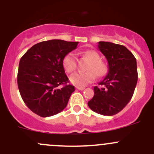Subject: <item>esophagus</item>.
Returning a JSON list of instances; mask_svg holds the SVG:
<instances>
[{"instance_id": "esophagus-1", "label": "esophagus", "mask_w": 154, "mask_h": 154, "mask_svg": "<svg viewBox=\"0 0 154 154\" xmlns=\"http://www.w3.org/2000/svg\"><path fill=\"white\" fill-rule=\"evenodd\" d=\"M76 88L78 90H80V91H83L84 89H85V88H84V87H79V86L76 87Z\"/></svg>"}]
</instances>
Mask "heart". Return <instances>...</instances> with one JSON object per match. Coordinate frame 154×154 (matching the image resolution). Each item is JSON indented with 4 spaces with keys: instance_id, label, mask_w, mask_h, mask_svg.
<instances>
[{
    "instance_id": "b5f03b06",
    "label": "heart",
    "mask_w": 154,
    "mask_h": 154,
    "mask_svg": "<svg viewBox=\"0 0 154 154\" xmlns=\"http://www.w3.org/2000/svg\"><path fill=\"white\" fill-rule=\"evenodd\" d=\"M83 56L90 61L86 72H76L70 76L72 84L79 87H83L94 81L96 76L103 78L108 72V67L106 63L101 60L100 55L94 50H88L83 52ZM77 61L75 54L70 52L63 60V66L68 73H72L77 68Z\"/></svg>"
}]
</instances>
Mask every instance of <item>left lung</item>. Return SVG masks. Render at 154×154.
<instances>
[{"label": "left lung", "mask_w": 154, "mask_h": 154, "mask_svg": "<svg viewBox=\"0 0 154 154\" xmlns=\"http://www.w3.org/2000/svg\"><path fill=\"white\" fill-rule=\"evenodd\" d=\"M98 48L108 63V72L94 86V95L88 102L91 109L104 116L116 114L131 100L138 80L137 60L125 46L110 42H99Z\"/></svg>", "instance_id": "1"}]
</instances>
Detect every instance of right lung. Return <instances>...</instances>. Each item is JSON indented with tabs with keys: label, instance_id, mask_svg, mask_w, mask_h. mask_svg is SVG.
<instances>
[{
	"label": "right lung",
	"instance_id": "1",
	"mask_svg": "<svg viewBox=\"0 0 154 154\" xmlns=\"http://www.w3.org/2000/svg\"><path fill=\"white\" fill-rule=\"evenodd\" d=\"M78 42L50 40L34 45L20 58L17 85L27 107L43 117L61 112L74 91L63 66ZM60 85H63L62 87Z\"/></svg>",
	"mask_w": 154,
	"mask_h": 154
}]
</instances>
